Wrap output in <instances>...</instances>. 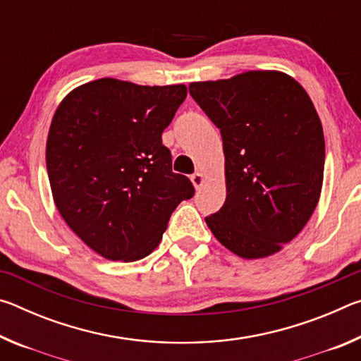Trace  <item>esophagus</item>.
<instances>
[{"label":"esophagus","instance_id":"34e87169","mask_svg":"<svg viewBox=\"0 0 361 361\" xmlns=\"http://www.w3.org/2000/svg\"><path fill=\"white\" fill-rule=\"evenodd\" d=\"M191 181H192V185H194L195 189H200V188L204 186V183H205V176H204L202 172H195L191 176Z\"/></svg>","mask_w":361,"mask_h":361}]
</instances>
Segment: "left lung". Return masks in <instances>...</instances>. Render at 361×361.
<instances>
[{"instance_id":"1","label":"left lung","mask_w":361,"mask_h":361,"mask_svg":"<svg viewBox=\"0 0 361 361\" xmlns=\"http://www.w3.org/2000/svg\"><path fill=\"white\" fill-rule=\"evenodd\" d=\"M223 138L226 200L205 218L212 234L245 259L280 252L319 204L325 138L310 97L282 71H245L189 84Z\"/></svg>"}]
</instances>
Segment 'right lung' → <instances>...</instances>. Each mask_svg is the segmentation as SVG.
Wrapping results in <instances>:
<instances>
[{"label":"right lung","instance_id":"right-lung-1","mask_svg":"<svg viewBox=\"0 0 361 361\" xmlns=\"http://www.w3.org/2000/svg\"><path fill=\"white\" fill-rule=\"evenodd\" d=\"M186 85L85 82L60 102L46 143L52 197L71 231L111 261L152 253L172 212L194 186L172 172L162 132Z\"/></svg>","mask_w":361,"mask_h":361}]
</instances>
